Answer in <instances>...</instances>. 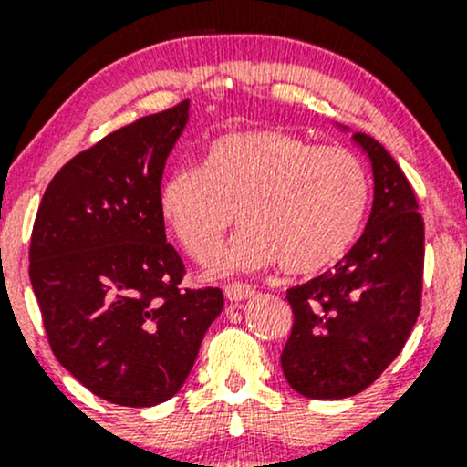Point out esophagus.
<instances>
[{
	"label": "esophagus",
	"instance_id": "1",
	"mask_svg": "<svg viewBox=\"0 0 467 467\" xmlns=\"http://www.w3.org/2000/svg\"><path fill=\"white\" fill-rule=\"evenodd\" d=\"M252 294H254V287L248 285V283H230V285H226V296L230 301H244Z\"/></svg>",
	"mask_w": 467,
	"mask_h": 467
}]
</instances>
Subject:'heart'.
I'll return each mask as SVG.
<instances>
[{"label": "heart", "instance_id": "heart-1", "mask_svg": "<svg viewBox=\"0 0 467 467\" xmlns=\"http://www.w3.org/2000/svg\"><path fill=\"white\" fill-rule=\"evenodd\" d=\"M367 166L337 144L312 142L283 130L223 133L202 166H180L162 180L158 211L195 261H208L233 228L245 230L213 261L215 275L278 261L283 272L318 275L360 233L368 208Z\"/></svg>", "mask_w": 467, "mask_h": 467}]
</instances>
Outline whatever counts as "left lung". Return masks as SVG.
<instances>
[{"mask_svg": "<svg viewBox=\"0 0 467 467\" xmlns=\"http://www.w3.org/2000/svg\"><path fill=\"white\" fill-rule=\"evenodd\" d=\"M373 166V208L334 270L287 289L294 323L281 367L296 393L342 400L371 387L404 349L421 309L423 217L404 171L356 133Z\"/></svg>", "mask_w": 467, "mask_h": 467, "instance_id": "obj_1", "label": "left lung"}]
</instances>
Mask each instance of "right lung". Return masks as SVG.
<instances>
[{
	"mask_svg": "<svg viewBox=\"0 0 467 467\" xmlns=\"http://www.w3.org/2000/svg\"><path fill=\"white\" fill-rule=\"evenodd\" d=\"M189 99L138 118L52 178L30 237V283L57 360L111 404L155 406L189 378L223 307L219 287H182L158 211Z\"/></svg>",
	"mask_w": 467,
	"mask_h": 467,
	"instance_id": "add662e5",
	"label": "right lung"
}]
</instances>
